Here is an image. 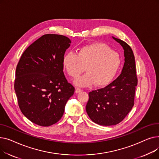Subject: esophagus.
Returning <instances> with one entry per match:
<instances>
[{
    "label": "esophagus",
    "mask_w": 159,
    "mask_h": 159,
    "mask_svg": "<svg viewBox=\"0 0 159 159\" xmlns=\"http://www.w3.org/2000/svg\"><path fill=\"white\" fill-rule=\"evenodd\" d=\"M81 91H82V89H81L80 88H76V89H75V92H76L77 93H78L80 92Z\"/></svg>",
    "instance_id": "1"
}]
</instances>
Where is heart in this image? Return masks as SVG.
Instances as JSON below:
<instances>
[{
	"instance_id": "b5f03b06",
	"label": "heart",
	"mask_w": 159,
	"mask_h": 159,
	"mask_svg": "<svg viewBox=\"0 0 159 159\" xmlns=\"http://www.w3.org/2000/svg\"><path fill=\"white\" fill-rule=\"evenodd\" d=\"M119 55L103 43H94L78 49L77 54L68 52L63 57L64 69L71 77L76 79L85 70L88 72L78 78V86L94 84L104 86L109 83L117 73L120 66Z\"/></svg>"
}]
</instances>
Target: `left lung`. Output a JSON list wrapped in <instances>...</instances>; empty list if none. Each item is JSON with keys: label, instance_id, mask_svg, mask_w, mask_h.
Listing matches in <instances>:
<instances>
[{"label": "left lung", "instance_id": "1", "mask_svg": "<svg viewBox=\"0 0 159 159\" xmlns=\"http://www.w3.org/2000/svg\"><path fill=\"white\" fill-rule=\"evenodd\" d=\"M112 37L124 49L122 72L109 85L89 92L86 106L91 120L106 126L119 124L131 110L137 85L135 57L131 47L123 40Z\"/></svg>", "mask_w": 159, "mask_h": 159}]
</instances>
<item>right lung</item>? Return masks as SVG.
Wrapping results in <instances>:
<instances>
[{
  "mask_svg": "<svg viewBox=\"0 0 159 159\" xmlns=\"http://www.w3.org/2000/svg\"><path fill=\"white\" fill-rule=\"evenodd\" d=\"M69 38L44 35L22 55L16 66L15 91L23 115L41 126H49L62 116L75 88L63 72V57Z\"/></svg>",
  "mask_w": 159,
  "mask_h": 159,
  "instance_id": "right-lung-1",
  "label": "right lung"
}]
</instances>
